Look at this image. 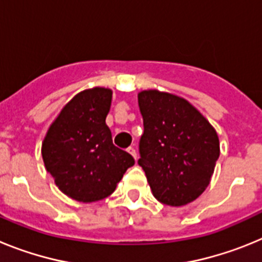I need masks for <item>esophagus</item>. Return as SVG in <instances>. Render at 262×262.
I'll use <instances>...</instances> for the list:
<instances>
[{"label":"esophagus","instance_id":"obj_1","mask_svg":"<svg viewBox=\"0 0 262 262\" xmlns=\"http://www.w3.org/2000/svg\"><path fill=\"white\" fill-rule=\"evenodd\" d=\"M127 152H128L129 155H131V156L134 157V159L136 160V156H138V155H136V151H135V148H133V147H129V148H127Z\"/></svg>","mask_w":262,"mask_h":262}]
</instances>
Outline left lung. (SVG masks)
I'll return each instance as SVG.
<instances>
[{
  "instance_id": "left-lung-1",
  "label": "left lung",
  "mask_w": 262,
  "mask_h": 262,
  "mask_svg": "<svg viewBox=\"0 0 262 262\" xmlns=\"http://www.w3.org/2000/svg\"><path fill=\"white\" fill-rule=\"evenodd\" d=\"M143 117L138 164L154 196L168 206H184L209 186L221 154L214 127L186 99L159 90L138 94Z\"/></svg>"
}]
</instances>
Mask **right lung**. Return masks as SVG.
<instances>
[{
  "label": "right lung",
  "mask_w": 262,
  "mask_h": 262,
  "mask_svg": "<svg viewBox=\"0 0 262 262\" xmlns=\"http://www.w3.org/2000/svg\"><path fill=\"white\" fill-rule=\"evenodd\" d=\"M113 92H80L50 126L41 156L60 190L78 202H97L115 190L135 160L113 144L106 117Z\"/></svg>",
  "instance_id": "add662e5"
}]
</instances>
